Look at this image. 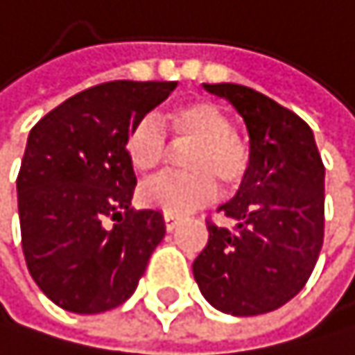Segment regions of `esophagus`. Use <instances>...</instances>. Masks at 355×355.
<instances>
[{
  "instance_id": "obj_1",
  "label": "esophagus",
  "mask_w": 355,
  "mask_h": 355,
  "mask_svg": "<svg viewBox=\"0 0 355 355\" xmlns=\"http://www.w3.org/2000/svg\"><path fill=\"white\" fill-rule=\"evenodd\" d=\"M179 216H174V213H164V222H166V228L168 230H174L176 226H179Z\"/></svg>"
}]
</instances>
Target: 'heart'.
<instances>
[{"instance_id": "obj_1", "label": "heart", "mask_w": 355, "mask_h": 355, "mask_svg": "<svg viewBox=\"0 0 355 355\" xmlns=\"http://www.w3.org/2000/svg\"><path fill=\"white\" fill-rule=\"evenodd\" d=\"M166 125L176 146H189L181 166L187 172L157 176L139 189L144 205L166 213H187L205 205L216 193V183L224 191L237 189L250 172V148L232 133V123L224 110L205 98H191L168 112ZM127 157L142 172H155L168 159V139L155 118H139L127 133Z\"/></svg>"}]
</instances>
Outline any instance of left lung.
<instances>
[{
  "label": "left lung",
  "instance_id": "left-lung-1",
  "mask_svg": "<svg viewBox=\"0 0 355 355\" xmlns=\"http://www.w3.org/2000/svg\"><path fill=\"white\" fill-rule=\"evenodd\" d=\"M205 90L241 114L252 164L235 198L218 209L232 226L207 222L193 278L213 309L263 315L293 300L317 265L325 168L313 129L291 110L239 83H205Z\"/></svg>",
  "mask_w": 355,
  "mask_h": 355
}]
</instances>
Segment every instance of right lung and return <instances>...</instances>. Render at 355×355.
<instances>
[{"mask_svg": "<svg viewBox=\"0 0 355 355\" xmlns=\"http://www.w3.org/2000/svg\"><path fill=\"white\" fill-rule=\"evenodd\" d=\"M176 81H107L40 118L17 176L23 254L60 309L96 315L127 302L166 235L159 211L131 207L127 133Z\"/></svg>", "mask_w": 355, "mask_h": 355, "instance_id": "add662e5", "label": "right lung"}]
</instances>
